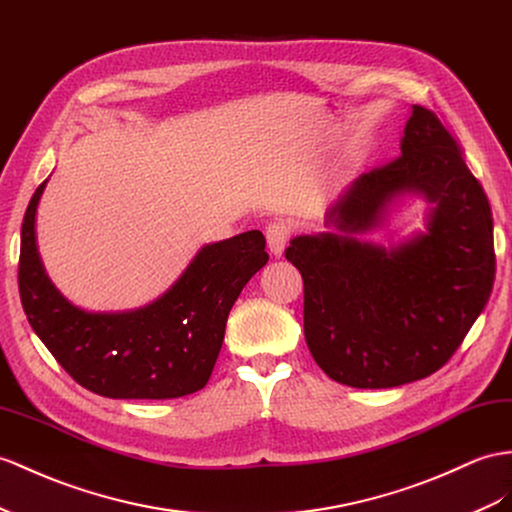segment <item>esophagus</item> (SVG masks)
<instances>
[{
    "instance_id": "1",
    "label": "esophagus",
    "mask_w": 512,
    "mask_h": 512,
    "mask_svg": "<svg viewBox=\"0 0 512 512\" xmlns=\"http://www.w3.org/2000/svg\"><path fill=\"white\" fill-rule=\"evenodd\" d=\"M290 235H292V227H290V222H285V220H274L266 227V242H268V248L274 257L283 255V248H285L287 240H290Z\"/></svg>"
}]
</instances>
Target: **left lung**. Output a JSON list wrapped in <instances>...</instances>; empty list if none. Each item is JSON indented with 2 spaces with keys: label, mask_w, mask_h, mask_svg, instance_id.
<instances>
[{
  "label": "left lung",
  "mask_w": 512,
  "mask_h": 512,
  "mask_svg": "<svg viewBox=\"0 0 512 512\" xmlns=\"http://www.w3.org/2000/svg\"><path fill=\"white\" fill-rule=\"evenodd\" d=\"M402 155L359 175L326 214L337 233L285 248L305 285V339L333 381L385 389L435 374L463 344L495 281L493 216L480 181L439 116L413 106ZM402 191L433 203L429 229L385 252L355 232Z\"/></svg>",
  "instance_id": "left-lung-1"
}]
</instances>
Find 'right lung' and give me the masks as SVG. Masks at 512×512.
<instances>
[{
    "label": "right lung",
    "mask_w": 512,
    "mask_h": 512,
    "mask_svg": "<svg viewBox=\"0 0 512 512\" xmlns=\"http://www.w3.org/2000/svg\"><path fill=\"white\" fill-rule=\"evenodd\" d=\"M25 209L19 294L34 333L75 383L103 398L168 400L207 385L242 287L266 266L261 231L203 246L155 303L127 313H86L62 298L36 253L34 216Z\"/></svg>",
    "instance_id": "1"
}]
</instances>
